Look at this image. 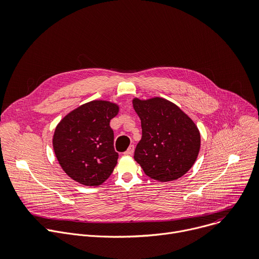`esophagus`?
<instances>
[{"label":"esophagus","instance_id":"esophagus-1","mask_svg":"<svg viewBox=\"0 0 259 259\" xmlns=\"http://www.w3.org/2000/svg\"><path fill=\"white\" fill-rule=\"evenodd\" d=\"M133 152H134V146H133V145H130L129 148L127 149V151H126L124 154H125V155H132Z\"/></svg>","mask_w":259,"mask_h":259}]
</instances>
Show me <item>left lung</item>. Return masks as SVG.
<instances>
[{
  "label": "left lung",
  "mask_w": 259,
  "mask_h": 259,
  "mask_svg": "<svg viewBox=\"0 0 259 259\" xmlns=\"http://www.w3.org/2000/svg\"><path fill=\"white\" fill-rule=\"evenodd\" d=\"M143 136L134 159L145 174L161 182L182 177L195 163L200 150V132L178 106L162 98L133 100Z\"/></svg>",
  "instance_id": "1"
}]
</instances>
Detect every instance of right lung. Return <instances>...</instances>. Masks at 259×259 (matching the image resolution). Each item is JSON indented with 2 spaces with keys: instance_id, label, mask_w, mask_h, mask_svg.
<instances>
[{
  "instance_id": "1",
  "label": "right lung",
  "mask_w": 259,
  "mask_h": 259,
  "mask_svg": "<svg viewBox=\"0 0 259 259\" xmlns=\"http://www.w3.org/2000/svg\"><path fill=\"white\" fill-rule=\"evenodd\" d=\"M117 112L113 103L93 101L61 119L54 132L53 148L68 177L88 186H98L109 178L118 158L109 123Z\"/></svg>"
}]
</instances>
